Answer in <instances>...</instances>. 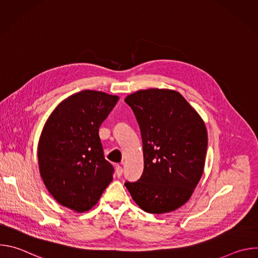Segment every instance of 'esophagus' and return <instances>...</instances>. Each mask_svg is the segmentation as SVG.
Wrapping results in <instances>:
<instances>
[{"mask_svg": "<svg viewBox=\"0 0 258 258\" xmlns=\"http://www.w3.org/2000/svg\"><path fill=\"white\" fill-rule=\"evenodd\" d=\"M115 173L117 176H120L122 174V167L121 165H116L115 166Z\"/></svg>", "mask_w": 258, "mask_h": 258, "instance_id": "34e87169", "label": "esophagus"}]
</instances>
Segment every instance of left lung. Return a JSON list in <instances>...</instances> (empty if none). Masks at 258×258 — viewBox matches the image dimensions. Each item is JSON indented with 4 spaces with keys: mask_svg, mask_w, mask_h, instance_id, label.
Wrapping results in <instances>:
<instances>
[{
    "mask_svg": "<svg viewBox=\"0 0 258 258\" xmlns=\"http://www.w3.org/2000/svg\"><path fill=\"white\" fill-rule=\"evenodd\" d=\"M140 125L144 171L124 186L146 212L167 213L185 204L202 176L207 130L178 92L140 90L124 99Z\"/></svg>",
    "mask_w": 258,
    "mask_h": 258,
    "instance_id": "obj_1",
    "label": "left lung"
}]
</instances>
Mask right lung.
<instances>
[{"label": "right lung", "mask_w": 258, "mask_h": 258, "mask_svg": "<svg viewBox=\"0 0 258 258\" xmlns=\"http://www.w3.org/2000/svg\"><path fill=\"white\" fill-rule=\"evenodd\" d=\"M119 97L86 90L63 100L47 119L38 146L39 169L54 199L76 212L97 204L113 179L99 127Z\"/></svg>", "instance_id": "add662e5"}]
</instances>
